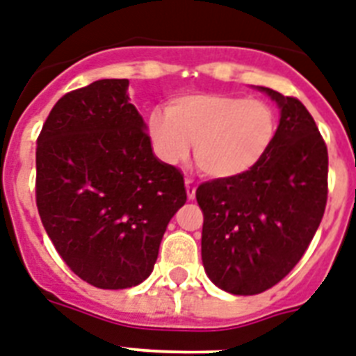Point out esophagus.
I'll use <instances>...</instances> for the list:
<instances>
[{"label":"esophagus","instance_id":"obj_1","mask_svg":"<svg viewBox=\"0 0 356 356\" xmlns=\"http://www.w3.org/2000/svg\"><path fill=\"white\" fill-rule=\"evenodd\" d=\"M185 189H187V198L189 200H195L196 198V184L193 178H185Z\"/></svg>","mask_w":356,"mask_h":356}]
</instances>
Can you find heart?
<instances>
[{
  "label": "heart",
  "instance_id": "obj_1",
  "mask_svg": "<svg viewBox=\"0 0 356 356\" xmlns=\"http://www.w3.org/2000/svg\"><path fill=\"white\" fill-rule=\"evenodd\" d=\"M149 136L165 163H181L195 142V160L213 178H236L266 158L277 118L260 99L198 92L171 99L165 113L149 114Z\"/></svg>",
  "mask_w": 356,
  "mask_h": 356
}]
</instances>
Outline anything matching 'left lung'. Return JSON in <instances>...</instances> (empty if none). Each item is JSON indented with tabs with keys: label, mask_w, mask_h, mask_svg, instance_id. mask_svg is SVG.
I'll list each match as a JSON object with an SVG mask.
<instances>
[{
	"label": "left lung",
	"mask_w": 356,
	"mask_h": 356,
	"mask_svg": "<svg viewBox=\"0 0 356 356\" xmlns=\"http://www.w3.org/2000/svg\"><path fill=\"white\" fill-rule=\"evenodd\" d=\"M280 108L275 140L252 171L202 184V262L231 295H258L300 262L327 202V147L296 98L257 87Z\"/></svg>",
	"instance_id": "left-lung-1"
}]
</instances>
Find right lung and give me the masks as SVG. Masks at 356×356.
Returning <instances> with one entry per match:
<instances>
[{
	"label": "right lung",
	"instance_id": "right-lung-1",
	"mask_svg": "<svg viewBox=\"0 0 356 356\" xmlns=\"http://www.w3.org/2000/svg\"><path fill=\"white\" fill-rule=\"evenodd\" d=\"M127 89L129 79H98L65 94L38 138L41 224L70 271L99 289L149 278L187 200L184 175L152 152Z\"/></svg>",
	"mask_w": 356,
	"mask_h": 356
}]
</instances>
